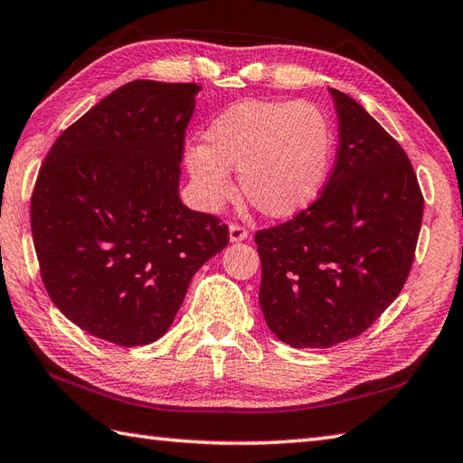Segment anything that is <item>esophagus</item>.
<instances>
[{"mask_svg":"<svg viewBox=\"0 0 463 463\" xmlns=\"http://www.w3.org/2000/svg\"><path fill=\"white\" fill-rule=\"evenodd\" d=\"M247 237H249L247 226L237 224V222H232L229 226V239H231V242H241V241H244Z\"/></svg>","mask_w":463,"mask_h":463,"instance_id":"34e87169","label":"esophagus"}]
</instances>
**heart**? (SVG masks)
Wrapping results in <instances>:
<instances>
[{
    "label": "heart",
    "instance_id": "heart-1",
    "mask_svg": "<svg viewBox=\"0 0 463 463\" xmlns=\"http://www.w3.org/2000/svg\"><path fill=\"white\" fill-rule=\"evenodd\" d=\"M333 128L319 106L305 99H247L224 110L186 152V168L206 208L232 194L229 172L259 213L287 219L305 211L327 180Z\"/></svg>",
    "mask_w": 463,
    "mask_h": 463
}]
</instances>
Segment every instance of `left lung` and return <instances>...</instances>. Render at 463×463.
Masks as SVG:
<instances>
[{
	"label": "left lung",
	"mask_w": 463,
	"mask_h": 463,
	"mask_svg": "<svg viewBox=\"0 0 463 463\" xmlns=\"http://www.w3.org/2000/svg\"><path fill=\"white\" fill-rule=\"evenodd\" d=\"M339 148L321 196L255 234L259 303L295 349L359 337L402 293L413 265L423 194L410 158L365 108L329 90Z\"/></svg>",
	"instance_id": "obj_1"
}]
</instances>
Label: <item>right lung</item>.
Returning <instances> with one entry per match:
<instances>
[{
  "label": "right lung",
  "mask_w": 463,
  "mask_h": 463,
  "mask_svg": "<svg viewBox=\"0 0 463 463\" xmlns=\"http://www.w3.org/2000/svg\"><path fill=\"white\" fill-rule=\"evenodd\" d=\"M196 84L134 80L60 134L32 194L53 305L98 339L138 347L168 331L190 280L229 244L178 196Z\"/></svg>",
  "instance_id": "1"
}]
</instances>
